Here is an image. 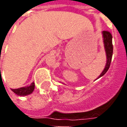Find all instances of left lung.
Returning a JSON list of instances; mask_svg holds the SVG:
<instances>
[{
  "label": "left lung",
  "mask_w": 127,
  "mask_h": 127,
  "mask_svg": "<svg viewBox=\"0 0 127 127\" xmlns=\"http://www.w3.org/2000/svg\"><path fill=\"white\" fill-rule=\"evenodd\" d=\"M102 37H103V42L104 49L105 52V55H106V63L105 68L101 72V73L99 75L96 80L101 77L103 75L106 73L107 70L109 69L110 63L112 61V54H113V45H112V36L109 32L103 31L102 32Z\"/></svg>",
  "instance_id": "obj_1"
}]
</instances>
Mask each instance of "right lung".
<instances>
[{
    "label": "right lung",
    "mask_w": 127,
    "mask_h": 127,
    "mask_svg": "<svg viewBox=\"0 0 127 127\" xmlns=\"http://www.w3.org/2000/svg\"><path fill=\"white\" fill-rule=\"evenodd\" d=\"M34 89V83H31V84L27 86H24V87H21V88H17V89H12L11 91L18 96H27L31 94L33 92Z\"/></svg>",
    "instance_id": "obj_1"
}]
</instances>
